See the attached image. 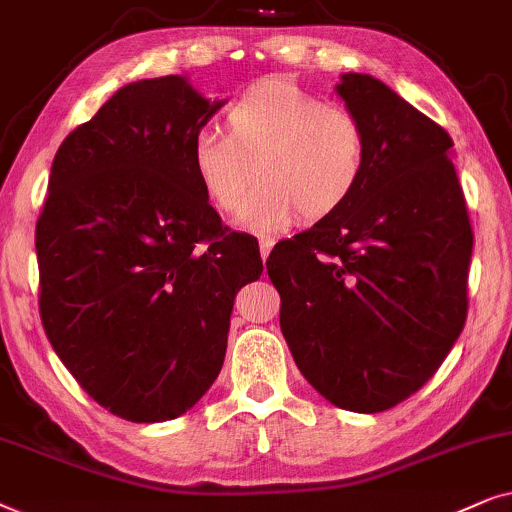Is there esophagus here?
Listing matches in <instances>:
<instances>
[{"instance_id":"obj_1","label":"esophagus","mask_w":512,"mask_h":512,"mask_svg":"<svg viewBox=\"0 0 512 512\" xmlns=\"http://www.w3.org/2000/svg\"><path fill=\"white\" fill-rule=\"evenodd\" d=\"M274 243H276L274 238H260V255H262V260H267L271 248H274Z\"/></svg>"}]
</instances>
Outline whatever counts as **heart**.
I'll return each mask as SVG.
<instances>
[{
  "instance_id": "obj_1",
  "label": "heart",
  "mask_w": 512,
  "mask_h": 512,
  "mask_svg": "<svg viewBox=\"0 0 512 512\" xmlns=\"http://www.w3.org/2000/svg\"><path fill=\"white\" fill-rule=\"evenodd\" d=\"M189 161L203 194L222 213H238L260 174L241 222L283 229L297 220L335 215L363 185L367 131L356 114L295 81L267 79L238 93L224 114V133L196 131Z\"/></svg>"
}]
</instances>
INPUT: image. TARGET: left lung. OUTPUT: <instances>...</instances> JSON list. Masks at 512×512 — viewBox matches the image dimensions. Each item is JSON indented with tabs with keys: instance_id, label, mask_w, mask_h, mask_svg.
I'll list each match as a JSON object with an SVG mask.
<instances>
[{
	"instance_id": "1",
	"label": "left lung",
	"mask_w": 512,
	"mask_h": 512,
	"mask_svg": "<svg viewBox=\"0 0 512 512\" xmlns=\"http://www.w3.org/2000/svg\"><path fill=\"white\" fill-rule=\"evenodd\" d=\"M367 131L363 185L271 250L281 330L306 381L351 412H384L438 372L468 313L473 255L454 142L370 74L337 86Z\"/></svg>"
}]
</instances>
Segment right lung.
Instances as JSON below:
<instances>
[{"instance_id": "add662e5", "label": "right lung", "mask_w": 512, "mask_h": 512, "mask_svg": "<svg viewBox=\"0 0 512 512\" xmlns=\"http://www.w3.org/2000/svg\"><path fill=\"white\" fill-rule=\"evenodd\" d=\"M222 105L177 74L133 81L51 166L34 234L46 337L95 403L135 424L199 403L236 292L262 276L257 245L224 227L189 161Z\"/></svg>"}]
</instances>
